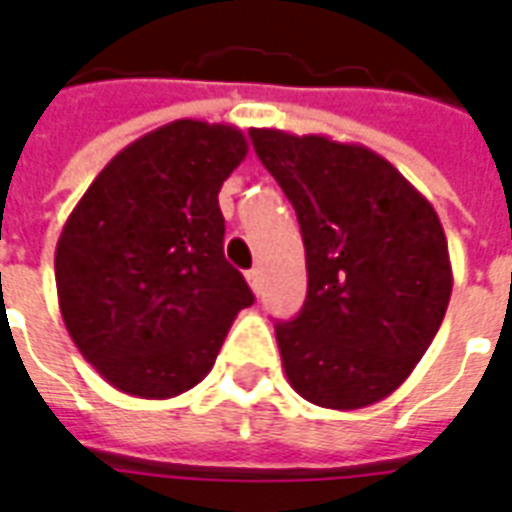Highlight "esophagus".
Returning <instances> with one entry per match:
<instances>
[{"mask_svg": "<svg viewBox=\"0 0 512 512\" xmlns=\"http://www.w3.org/2000/svg\"><path fill=\"white\" fill-rule=\"evenodd\" d=\"M246 282H249V288L255 290L257 296L263 293V271H260V268H252V271H246Z\"/></svg>", "mask_w": 512, "mask_h": 512, "instance_id": "1", "label": "esophagus"}]
</instances>
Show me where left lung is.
<instances>
[{
  "mask_svg": "<svg viewBox=\"0 0 512 512\" xmlns=\"http://www.w3.org/2000/svg\"><path fill=\"white\" fill-rule=\"evenodd\" d=\"M249 134L296 208L307 252L304 307L277 323L285 376L315 406H373L411 376L450 304L439 216L370 147L277 128Z\"/></svg>",
  "mask_w": 512,
  "mask_h": 512,
  "instance_id": "8db88e82",
  "label": "left lung"
}]
</instances>
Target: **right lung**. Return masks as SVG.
I'll return each instance as SVG.
<instances>
[{"label":"right lung","instance_id":"add662e5","mask_svg":"<svg viewBox=\"0 0 512 512\" xmlns=\"http://www.w3.org/2000/svg\"><path fill=\"white\" fill-rule=\"evenodd\" d=\"M246 153L241 128L167 123L123 147L62 227V321L120 392L164 400L200 384L255 301L224 260L219 211V189Z\"/></svg>","mask_w":512,"mask_h":512}]
</instances>
